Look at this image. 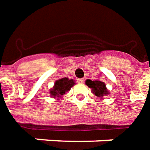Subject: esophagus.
Wrapping results in <instances>:
<instances>
[{
    "label": "esophagus",
    "mask_w": 150,
    "mask_h": 150,
    "mask_svg": "<svg viewBox=\"0 0 150 150\" xmlns=\"http://www.w3.org/2000/svg\"><path fill=\"white\" fill-rule=\"evenodd\" d=\"M84 81H85V80H84L83 78H80V79H78V80H77V82H78L79 84H83Z\"/></svg>",
    "instance_id": "esophagus-1"
}]
</instances>
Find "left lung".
I'll return each mask as SVG.
<instances>
[{
    "label": "left lung",
    "instance_id": "obj_1",
    "mask_svg": "<svg viewBox=\"0 0 150 150\" xmlns=\"http://www.w3.org/2000/svg\"><path fill=\"white\" fill-rule=\"evenodd\" d=\"M85 83L90 88L93 90V93L98 97H103L104 95L109 94L108 91L106 90L105 84L102 81H99V80L92 81L91 80H87L85 81Z\"/></svg>",
    "mask_w": 150,
    "mask_h": 150
}]
</instances>
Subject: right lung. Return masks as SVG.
Segmentation results:
<instances>
[{
	"instance_id": "1",
	"label": "right lung",
	"mask_w": 150,
	"mask_h": 150,
	"mask_svg": "<svg viewBox=\"0 0 150 150\" xmlns=\"http://www.w3.org/2000/svg\"><path fill=\"white\" fill-rule=\"evenodd\" d=\"M75 85V82L73 80H69L68 78H62L60 80L55 81L53 89L50 90V95L51 96L60 97L63 96L65 92L69 91L70 88Z\"/></svg>"
}]
</instances>
